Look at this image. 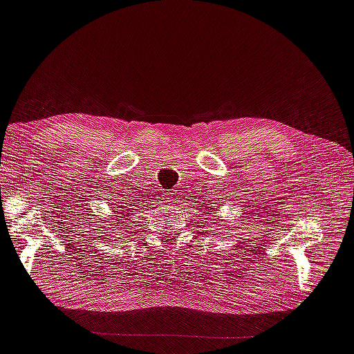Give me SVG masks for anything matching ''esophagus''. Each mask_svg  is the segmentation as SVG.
<instances>
[{
	"mask_svg": "<svg viewBox=\"0 0 354 354\" xmlns=\"http://www.w3.org/2000/svg\"><path fill=\"white\" fill-rule=\"evenodd\" d=\"M172 198H174V195H172L171 192H169V194H166V195H165V201H166V203H171V201H172Z\"/></svg>",
	"mask_w": 354,
	"mask_h": 354,
	"instance_id": "34e87169",
	"label": "esophagus"
}]
</instances>
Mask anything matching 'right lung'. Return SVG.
<instances>
[{
    "label": "right lung",
    "instance_id": "1",
    "mask_svg": "<svg viewBox=\"0 0 354 354\" xmlns=\"http://www.w3.org/2000/svg\"><path fill=\"white\" fill-rule=\"evenodd\" d=\"M131 207V204H127V203H124V205H118L117 208H122V209H118V211H115V214H117V217H120V215H126V217H129L130 214H133V212H136L133 208H130ZM122 218V217H121ZM118 221V224L117 223H114L115 225H121L122 223L120 221V220H117ZM124 223H127V221H124ZM115 228V227H114Z\"/></svg>",
    "mask_w": 354,
    "mask_h": 354
}]
</instances>
